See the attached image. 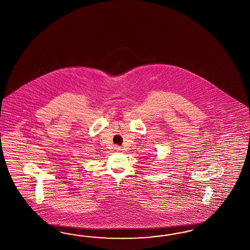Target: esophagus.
Segmentation results:
<instances>
[{
    "label": "esophagus",
    "mask_w": 250,
    "mask_h": 250,
    "mask_svg": "<svg viewBox=\"0 0 250 250\" xmlns=\"http://www.w3.org/2000/svg\"><path fill=\"white\" fill-rule=\"evenodd\" d=\"M114 149L116 150V152H119L120 150H121V148L119 146H116L114 147Z\"/></svg>",
    "instance_id": "1"
}]
</instances>
